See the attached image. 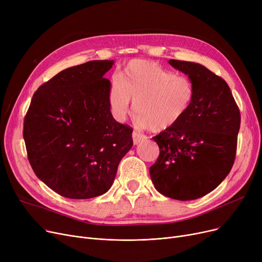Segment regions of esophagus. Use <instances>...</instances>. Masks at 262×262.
<instances>
[{"instance_id":"obj_1","label":"esophagus","mask_w":262,"mask_h":262,"mask_svg":"<svg viewBox=\"0 0 262 262\" xmlns=\"http://www.w3.org/2000/svg\"><path fill=\"white\" fill-rule=\"evenodd\" d=\"M145 139H146V136H144L143 134H141L139 132H136V130L133 132V141H134V144H138V143L144 141Z\"/></svg>"}]
</instances>
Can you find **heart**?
<instances>
[{"instance_id":"1","label":"heart","mask_w":262,"mask_h":262,"mask_svg":"<svg viewBox=\"0 0 262 262\" xmlns=\"http://www.w3.org/2000/svg\"><path fill=\"white\" fill-rule=\"evenodd\" d=\"M194 98L195 86L189 76L143 59L124 66L108 90V103L117 120H125L134 100L139 123L156 133L174 127L187 115Z\"/></svg>"}]
</instances>
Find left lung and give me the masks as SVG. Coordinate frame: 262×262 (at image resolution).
I'll return each instance as SVG.
<instances>
[{"label":"left lung","instance_id":"left-lung-1","mask_svg":"<svg viewBox=\"0 0 262 262\" xmlns=\"http://www.w3.org/2000/svg\"><path fill=\"white\" fill-rule=\"evenodd\" d=\"M195 86V98L176 125L153 137L159 156L149 168L152 182L164 196L180 201L214 190L235 162L241 116L227 82L202 64L169 60Z\"/></svg>","mask_w":262,"mask_h":262}]
</instances>
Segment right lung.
Wrapping results in <instances>:
<instances>
[{"label":"right lung","instance_id":"right-lung-1","mask_svg":"<svg viewBox=\"0 0 262 262\" xmlns=\"http://www.w3.org/2000/svg\"><path fill=\"white\" fill-rule=\"evenodd\" d=\"M113 60L66 69L34 93L24 118L27 158L39 180L74 200L104 194L133 146V128L117 122L104 74Z\"/></svg>","mask_w":262,"mask_h":262}]
</instances>
